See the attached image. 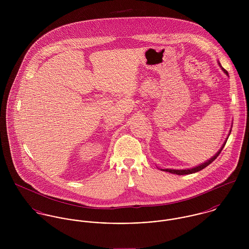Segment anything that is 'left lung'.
<instances>
[{
    "instance_id": "1",
    "label": "left lung",
    "mask_w": 249,
    "mask_h": 249,
    "mask_svg": "<svg viewBox=\"0 0 249 249\" xmlns=\"http://www.w3.org/2000/svg\"><path fill=\"white\" fill-rule=\"evenodd\" d=\"M219 65H220V63H218ZM221 67V66H220ZM222 69V71H224L227 75H228V72L226 70H224L223 68H221ZM230 132H231V129H230ZM227 141V140H226ZM226 141L224 142V143L221 145V147H220V149L213 155L212 158H210L209 160H207L206 162H204L203 164H200L199 166H196V167H194V168H192V169H187V170H172V169H162V171H164V172H168V173H171V174H175V175H178V176H183V175H191V174H195V173H197V172H199V171H201V170H203L204 168H206L207 166H209L212 162H213V160L219 155V153L221 152V150H222V148L224 147V145H225V143H226Z\"/></svg>"
}]
</instances>
